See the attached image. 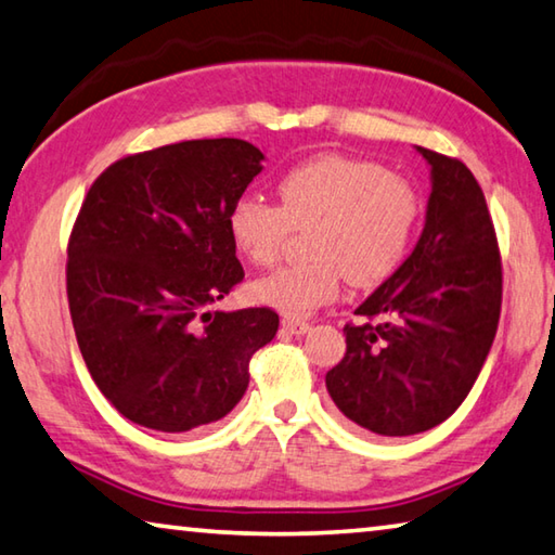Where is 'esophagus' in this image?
Wrapping results in <instances>:
<instances>
[{
	"instance_id": "obj_1",
	"label": "esophagus",
	"mask_w": 555,
	"mask_h": 555,
	"mask_svg": "<svg viewBox=\"0 0 555 555\" xmlns=\"http://www.w3.org/2000/svg\"><path fill=\"white\" fill-rule=\"evenodd\" d=\"M281 327H284V331L291 335H306L308 331H311V325H308L306 321H294V318H284V321H281Z\"/></svg>"
}]
</instances>
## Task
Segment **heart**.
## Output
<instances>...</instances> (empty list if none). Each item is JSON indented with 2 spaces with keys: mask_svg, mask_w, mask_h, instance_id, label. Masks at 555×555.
Returning <instances> with one entry per match:
<instances>
[{
  "mask_svg": "<svg viewBox=\"0 0 555 555\" xmlns=\"http://www.w3.org/2000/svg\"><path fill=\"white\" fill-rule=\"evenodd\" d=\"M281 205L242 195L228 212L234 249L255 267L279 257L294 228L313 222L308 251L315 259L281 267L251 284V298L286 318L313 313L340 291L374 286L397 269L416 232L421 201L406 178L362 158L325 154L281 176Z\"/></svg>",
  "mask_w": 555,
  "mask_h": 555,
  "instance_id": "obj_1",
  "label": "heart"
}]
</instances>
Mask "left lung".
Masks as SVG:
<instances>
[{"label": "left lung", "mask_w": 555, "mask_h": 555, "mask_svg": "<svg viewBox=\"0 0 555 555\" xmlns=\"http://www.w3.org/2000/svg\"><path fill=\"white\" fill-rule=\"evenodd\" d=\"M430 166L424 232L406 261L345 325L347 352L325 374L335 406L377 436L443 424L465 401L500 323L502 261L469 168L416 146Z\"/></svg>", "instance_id": "left-lung-1"}]
</instances>
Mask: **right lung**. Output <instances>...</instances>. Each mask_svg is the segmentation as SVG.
Wrapping results in <instances>:
<instances>
[{"label": "right lung", "mask_w": 555, "mask_h": 555, "mask_svg": "<svg viewBox=\"0 0 555 555\" xmlns=\"http://www.w3.org/2000/svg\"><path fill=\"white\" fill-rule=\"evenodd\" d=\"M242 139H195L112 164L68 244V304L82 360L121 416L185 434L215 424L274 340L269 308L212 311L244 279L228 212L261 173Z\"/></svg>", "instance_id": "1"}]
</instances>
